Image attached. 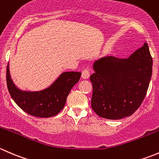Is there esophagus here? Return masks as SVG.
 Here are the masks:
<instances>
[{"instance_id":"1","label":"esophagus","mask_w":159,"mask_h":159,"mask_svg":"<svg viewBox=\"0 0 159 159\" xmlns=\"http://www.w3.org/2000/svg\"><path fill=\"white\" fill-rule=\"evenodd\" d=\"M89 77V70H84L82 72V78L83 79H88Z\"/></svg>"}]
</instances>
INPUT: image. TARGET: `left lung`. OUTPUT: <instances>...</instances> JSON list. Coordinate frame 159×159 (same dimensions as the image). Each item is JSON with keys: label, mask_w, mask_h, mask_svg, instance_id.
Segmentation results:
<instances>
[{"label": "left lung", "mask_w": 159, "mask_h": 159, "mask_svg": "<svg viewBox=\"0 0 159 159\" xmlns=\"http://www.w3.org/2000/svg\"><path fill=\"white\" fill-rule=\"evenodd\" d=\"M91 106L100 117L121 119L139 108L152 73V58L145 43L129 58L105 57L93 63Z\"/></svg>", "instance_id": "left-lung-1"}]
</instances>
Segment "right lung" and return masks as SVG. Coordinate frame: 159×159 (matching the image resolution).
Returning <instances> with one entry per match:
<instances>
[{"label": "right lung", "mask_w": 159, "mask_h": 159, "mask_svg": "<svg viewBox=\"0 0 159 159\" xmlns=\"http://www.w3.org/2000/svg\"><path fill=\"white\" fill-rule=\"evenodd\" d=\"M81 76L80 72H64L47 89L24 91L18 89L11 77L9 63L7 66V85L11 98L22 110L36 117L49 118L64 107L69 93Z\"/></svg>", "instance_id": "1"}]
</instances>
